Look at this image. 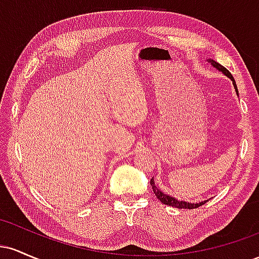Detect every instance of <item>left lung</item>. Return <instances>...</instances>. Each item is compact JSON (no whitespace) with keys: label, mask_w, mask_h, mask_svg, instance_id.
Wrapping results in <instances>:
<instances>
[{"label":"left lung","mask_w":259,"mask_h":259,"mask_svg":"<svg viewBox=\"0 0 259 259\" xmlns=\"http://www.w3.org/2000/svg\"><path fill=\"white\" fill-rule=\"evenodd\" d=\"M208 62H209L210 64L213 65V67L217 68V69L219 70V72H222L224 75H227L229 79L233 81V85L235 88V91H236V94L239 95V91H237V86H236V82H235V80L233 78V75H231V73L229 72L227 68H224L223 65H221L218 63V62L213 61V59H207ZM151 186H152V190H153V194L156 195V197L158 198V200L162 202L163 204H168V206H171V207H175V208H184V209H194V208H198L202 204L206 203L207 201H202L200 203H191V202H185V201H180V200H177L175 197H171V196H169L167 194H164L163 191H160L158 187L156 186V184H154V180L153 178L151 179Z\"/></svg>","instance_id":"left-lung-1"}]
</instances>
